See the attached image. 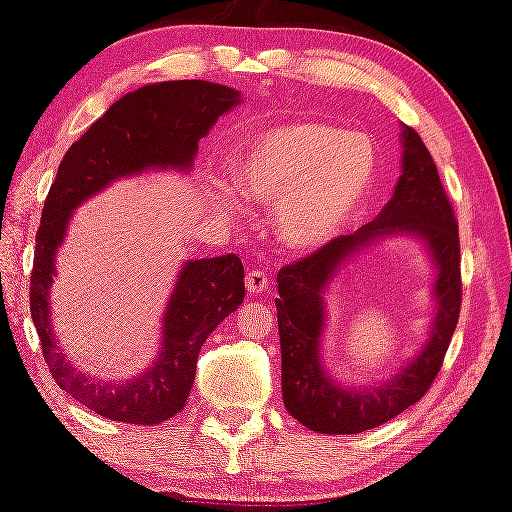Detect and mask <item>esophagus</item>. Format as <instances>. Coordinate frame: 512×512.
Wrapping results in <instances>:
<instances>
[{"instance_id": "34e87169", "label": "esophagus", "mask_w": 512, "mask_h": 512, "mask_svg": "<svg viewBox=\"0 0 512 512\" xmlns=\"http://www.w3.org/2000/svg\"><path fill=\"white\" fill-rule=\"evenodd\" d=\"M268 286H271V280H268V277L262 271H248L246 273V288H248L250 295L264 293Z\"/></svg>"}]
</instances>
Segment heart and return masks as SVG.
Returning a JSON list of instances; mask_svg holds the SVG:
<instances>
[{"label":"heart","instance_id":"obj_1","mask_svg":"<svg viewBox=\"0 0 512 512\" xmlns=\"http://www.w3.org/2000/svg\"><path fill=\"white\" fill-rule=\"evenodd\" d=\"M378 154L365 134L324 123H295L250 138L235 159V181L248 201L275 210L284 246L315 250L345 230L369 199ZM217 208L239 215L228 190Z\"/></svg>","mask_w":512,"mask_h":512}]
</instances>
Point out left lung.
I'll list each match as a JSON object with an SVG mask.
<instances>
[{
  "label": "left lung",
  "mask_w": 512,
  "mask_h": 512,
  "mask_svg": "<svg viewBox=\"0 0 512 512\" xmlns=\"http://www.w3.org/2000/svg\"><path fill=\"white\" fill-rule=\"evenodd\" d=\"M403 172L392 199L369 224L340 235L277 275V327L282 345V396L295 421L320 434H358L421 401L443 365L461 309L459 228L430 152L412 127H401ZM387 236L422 241L437 277L431 338L407 366L376 386L351 388L321 362L326 326L323 295L339 268Z\"/></svg>",
  "instance_id": "obj_1"
}]
</instances>
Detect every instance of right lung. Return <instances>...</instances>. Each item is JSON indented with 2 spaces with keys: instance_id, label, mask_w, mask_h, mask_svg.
Instances as JSON below:
<instances>
[{
  "instance_id": "right-lung-1",
  "label": "right lung",
  "mask_w": 512,
  "mask_h": 512,
  "mask_svg": "<svg viewBox=\"0 0 512 512\" xmlns=\"http://www.w3.org/2000/svg\"><path fill=\"white\" fill-rule=\"evenodd\" d=\"M239 102L237 89L206 80L145 85L116 100L69 147L51 183L35 237L31 318L55 383L109 421L156 425L183 410L203 342L244 302V264L237 255L188 259L165 304L161 349L152 365L136 378L100 380L71 365L53 336L55 255L73 210L125 176L167 167L190 170L201 138Z\"/></svg>"
}]
</instances>
